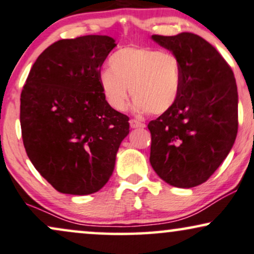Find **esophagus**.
Listing matches in <instances>:
<instances>
[{
	"label": "esophagus",
	"mask_w": 254,
	"mask_h": 254,
	"mask_svg": "<svg viewBox=\"0 0 254 254\" xmlns=\"http://www.w3.org/2000/svg\"><path fill=\"white\" fill-rule=\"evenodd\" d=\"M129 125L132 128H143L145 127V124H142V122L139 120H135V119H132V120L129 121Z\"/></svg>",
	"instance_id": "34e87169"
}]
</instances>
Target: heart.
<instances>
[{
	"mask_svg": "<svg viewBox=\"0 0 254 254\" xmlns=\"http://www.w3.org/2000/svg\"><path fill=\"white\" fill-rule=\"evenodd\" d=\"M108 105L115 111L134 100L136 112L159 115L173 107L181 87L180 61L172 53L148 47H125L108 61V70L100 77Z\"/></svg>",
	"mask_w": 254,
	"mask_h": 254,
	"instance_id": "obj_1",
	"label": "heart"
}]
</instances>
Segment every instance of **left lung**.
<instances>
[{
	"label": "left lung",
	"mask_w": 254,
	"mask_h": 254,
	"mask_svg": "<svg viewBox=\"0 0 254 254\" xmlns=\"http://www.w3.org/2000/svg\"><path fill=\"white\" fill-rule=\"evenodd\" d=\"M152 39L179 59L181 87L173 107L148 124L149 161L167 184L190 189L208 180L236 141V79L223 56L199 35Z\"/></svg>",
	"instance_id": "obj_1"
}]
</instances>
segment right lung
I'll use <instances>...</instances> for the list:
<instances>
[{
	"label": "right lung",
	"mask_w": 254,
	"mask_h": 254,
	"mask_svg": "<svg viewBox=\"0 0 254 254\" xmlns=\"http://www.w3.org/2000/svg\"><path fill=\"white\" fill-rule=\"evenodd\" d=\"M115 40H60L37 58L21 93L20 122L28 158L59 192L87 195L114 171L129 118L106 101L101 65Z\"/></svg>",
	"instance_id": "add662e5"
}]
</instances>
